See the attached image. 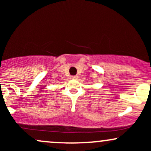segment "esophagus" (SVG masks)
Masks as SVG:
<instances>
[{
	"label": "esophagus",
	"instance_id": "34e87169",
	"mask_svg": "<svg viewBox=\"0 0 151 151\" xmlns=\"http://www.w3.org/2000/svg\"><path fill=\"white\" fill-rule=\"evenodd\" d=\"M72 79H77V78H78V76H77V75H76V76H72Z\"/></svg>",
	"mask_w": 151,
	"mask_h": 151
}]
</instances>
